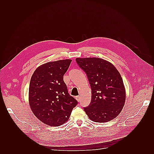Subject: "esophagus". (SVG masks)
I'll return each instance as SVG.
<instances>
[{"mask_svg":"<svg viewBox=\"0 0 154 154\" xmlns=\"http://www.w3.org/2000/svg\"><path fill=\"white\" fill-rule=\"evenodd\" d=\"M75 99H76V100H77V101H79H79H80V97L79 96H77L76 97H75Z\"/></svg>","mask_w":154,"mask_h":154,"instance_id":"esophagus-1","label":"esophagus"}]
</instances>
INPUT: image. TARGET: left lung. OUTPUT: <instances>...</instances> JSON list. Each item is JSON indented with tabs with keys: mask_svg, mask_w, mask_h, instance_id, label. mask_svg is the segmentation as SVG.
Wrapping results in <instances>:
<instances>
[{
	"mask_svg": "<svg viewBox=\"0 0 154 154\" xmlns=\"http://www.w3.org/2000/svg\"><path fill=\"white\" fill-rule=\"evenodd\" d=\"M91 85V101L85 112L96 122H107L119 115L126 100L122 77L114 65L99 57L75 59Z\"/></svg>",
	"mask_w": 154,
	"mask_h": 154,
	"instance_id": "1",
	"label": "left lung"
}]
</instances>
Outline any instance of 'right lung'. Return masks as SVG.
I'll return each instance as SVG.
<instances>
[{
    "label": "right lung",
    "mask_w": 154,
    "mask_h": 154,
    "mask_svg": "<svg viewBox=\"0 0 154 154\" xmlns=\"http://www.w3.org/2000/svg\"><path fill=\"white\" fill-rule=\"evenodd\" d=\"M71 60L48 62L39 66L31 77L29 104L41 122L59 126L67 122L77 101L68 93L63 75Z\"/></svg>",
    "instance_id": "obj_1"
}]
</instances>
